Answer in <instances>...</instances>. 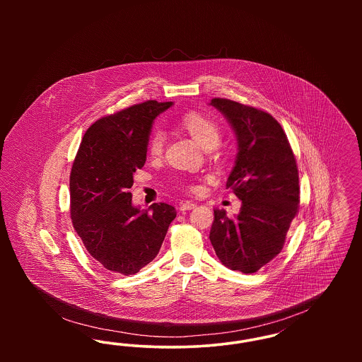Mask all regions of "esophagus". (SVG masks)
<instances>
[{"label": "esophagus", "instance_id": "obj_1", "mask_svg": "<svg viewBox=\"0 0 362 362\" xmlns=\"http://www.w3.org/2000/svg\"><path fill=\"white\" fill-rule=\"evenodd\" d=\"M197 206L194 202H189V201H187V202H185V204H182L180 205V211H187V210H191V209H194V207Z\"/></svg>", "mask_w": 362, "mask_h": 362}]
</instances>
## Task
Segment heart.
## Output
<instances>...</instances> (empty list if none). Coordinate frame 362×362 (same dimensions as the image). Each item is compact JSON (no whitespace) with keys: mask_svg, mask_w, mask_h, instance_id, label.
<instances>
[{"mask_svg":"<svg viewBox=\"0 0 362 362\" xmlns=\"http://www.w3.org/2000/svg\"><path fill=\"white\" fill-rule=\"evenodd\" d=\"M179 124L205 149L216 148L220 144L221 132L218 124L201 112H197V111L185 112L179 118ZM164 144H165V133L161 129L156 127L148 139L149 153L152 156L161 155L164 149Z\"/></svg>","mask_w":362,"mask_h":362,"instance_id":"obj_1","label":"heart"}]
</instances>
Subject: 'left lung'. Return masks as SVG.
I'll use <instances>...</instances> for the list:
<instances>
[{
  "instance_id": "obj_1",
  "label": "left lung",
  "mask_w": 362,
  "mask_h": 362,
  "mask_svg": "<svg viewBox=\"0 0 362 362\" xmlns=\"http://www.w3.org/2000/svg\"><path fill=\"white\" fill-rule=\"evenodd\" d=\"M210 104L236 134L239 152L226 189H233L241 207L235 218L216 209L209 238L224 266L251 274L281 252L298 211L296 158L284 129L270 114L221 98Z\"/></svg>"
}]
</instances>
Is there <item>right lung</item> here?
I'll use <instances>...</instances> for the list:
<instances>
[{
  "mask_svg": "<svg viewBox=\"0 0 362 362\" xmlns=\"http://www.w3.org/2000/svg\"><path fill=\"white\" fill-rule=\"evenodd\" d=\"M148 100L103 117L86 130L70 173V216L90 257L107 270L136 274L160 251L175 207L132 202L133 175L146 161L156 117L173 105Z\"/></svg>",
  "mask_w": 362,
  "mask_h": 362,
  "instance_id": "right-lung-1",
  "label": "right lung"
}]
</instances>
